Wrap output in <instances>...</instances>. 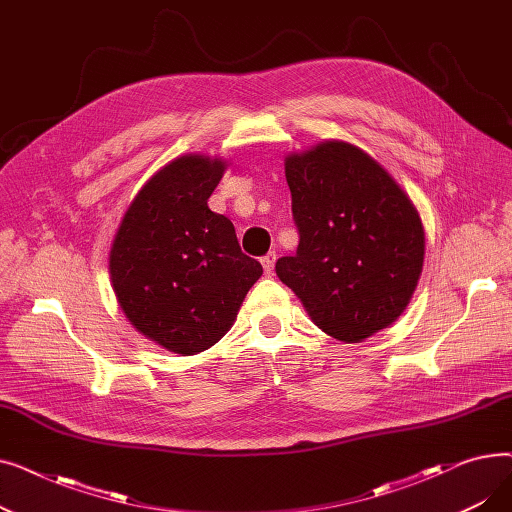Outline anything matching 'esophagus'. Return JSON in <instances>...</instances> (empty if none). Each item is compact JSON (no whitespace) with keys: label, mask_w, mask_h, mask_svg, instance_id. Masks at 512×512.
Wrapping results in <instances>:
<instances>
[{"label":"esophagus","mask_w":512,"mask_h":512,"mask_svg":"<svg viewBox=\"0 0 512 512\" xmlns=\"http://www.w3.org/2000/svg\"><path fill=\"white\" fill-rule=\"evenodd\" d=\"M261 265H263L265 274L270 276L274 272V265H276V253H267L265 257H261Z\"/></svg>","instance_id":"34e87169"}]
</instances>
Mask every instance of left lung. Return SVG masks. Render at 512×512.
Wrapping results in <instances>:
<instances>
[{
    "label": "left lung",
    "mask_w": 512,
    "mask_h": 512,
    "mask_svg": "<svg viewBox=\"0 0 512 512\" xmlns=\"http://www.w3.org/2000/svg\"><path fill=\"white\" fill-rule=\"evenodd\" d=\"M301 240L276 263L313 324L363 342L402 315L417 288L425 232L400 184L363 149L324 141L284 159Z\"/></svg>",
    "instance_id": "obj_1"
}]
</instances>
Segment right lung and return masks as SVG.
Listing matches in <instances>:
<instances>
[{
	"label": "right lung",
	"instance_id": "add662e5",
	"mask_svg": "<svg viewBox=\"0 0 512 512\" xmlns=\"http://www.w3.org/2000/svg\"><path fill=\"white\" fill-rule=\"evenodd\" d=\"M226 161L188 153L155 172L128 205L110 251V280L130 324L170 353L207 351L234 324L257 259L226 215L207 205Z\"/></svg>",
	"mask_w": 512,
	"mask_h": 512
}]
</instances>
